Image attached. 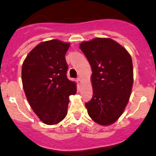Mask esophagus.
<instances>
[{
  "instance_id": "esophagus-1",
  "label": "esophagus",
  "mask_w": 156,
  "mask_h": 156,
  "mask_svg": "<svg viewBox=\"0 0 156 156\" xmlns=\"http://www.w3.org/2000/svg\"><path fill=\"white\" fill-rule=\"evenodd\" d=\"M77 81H78V84H81V78H80V77H79V78H77Z\"/></svg>"
}]
</instances>
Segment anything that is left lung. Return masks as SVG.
<instances>
[{
	"label": "left lung",
	"mask_w": 156,
	"mask_h": 156,
	"mask_svg": "<svg viewBox=\"0 0 156 156\" xmlns=\"http://www.w3.org/2000/svg\"><path fill=\"white\" fill-rule=\"evenodd\" d=\"M92 69L93 97L85 103L96 123L108 126L123 113L131 94L133 63L130 53L107 37H97L79 46Z\"/></svg>",
	"instance_id": "1"
}]
</instances>
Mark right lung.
Instances as JSON below:
<instances>
[{
	"mask_svg": "<svg viewBox=\"0 0 156 156\" xmlns=\"http://www.w3.org/2000/svg\"><path fill=\"white\" fill-rule=\"evenodd\" d=\"M70 44L57 39L37 44L22 67V81L30 106L41 122L56 125L67 115L69 96L76 94V83L69 81L65 55Z\"/></svg>",
	"mask_w": 156,
	"mask_h": 156,
	"instance_id": "right-lung-1",
	"label": "right lung"
}]
</instances>
